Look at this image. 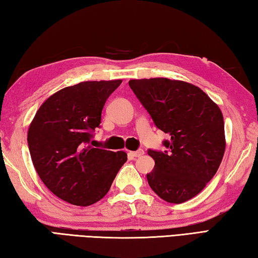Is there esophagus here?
<instances>
[{
    "mask_svg": "<svg viewBox=\"0 0 258 258\" xmlns=\"http://www.w3.org/2000/svg\"><path fill=\"white\" fill-rule=\"evenodd\" d=\"M129 155L131 157H140L144 155V150L138 149V150H136V152H129Z\"/></svg>",
    "mask_w": 258,
    "mask_h": 258,
    "instance_id": "obj_1",
    "label": "esophagus"
}]
</instances>
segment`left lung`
Masks as SVG:
<instances>
[{
  "instance_id": "obj_1",
  "label": "left lung",
  "mask_w": 258,
  "mask_h": 258,
  "mask_svg": "<svg viewBox=\"0 0 258 258\" xmlns=\"http://www.w3.org/2000/svg\"><path fill=\"white\" fill-rule=\"evenodd\" d=\"M129 86L154 120L169 135L168 150H148L155 160L149 186L169 203H183L200 193L219 168L226 149L219 106L200 87L183 81L130 80Z\"/></svg>"
}]
</instances>
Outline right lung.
Listing matches in <instances>:
<instances>
[{"label": "right lung", "mask_w": 258, "mask_h": 258, "mask_svg": "<svg viewBox=\"0 0 258 258\" xmlns=\"http://www.w3.org/2000/svg\"><path fill=\"white\" fill-rule=\"evenodd\" d=\"M121 82L87 81L61 89L43 102L29 125L28 146L39 177L71 205L100 201L127 162L124 152L91 145L105 101Z\"/></svg>", "instance_id": "1"}]
</instances>
